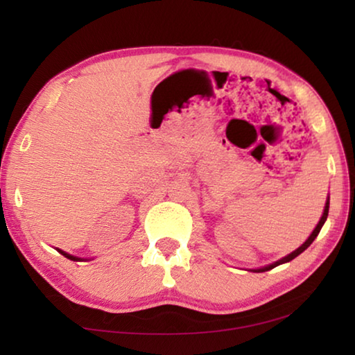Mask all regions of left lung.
<instances>
[{"instance_id":"left-lung-1","label":"left lung","mask_w":355,"mask_h":355,"mask_svg":"<svg viewBox=\"0 0 355 355\" xmlns=\"http://www.w3.org/2000/svg\"><path fill=\"white\" fill-rule=\"evenodd\" d=\"M327 214H329V199H327V202H326V207H324V213H322V216H321V219H320V222H318V225L315 227V230L311 232V235L309 236V239L307 241H305L302 245H300V248H297L296 250L294 252H291L290 255H286V257H284L282 258V260H279V261H275V263H272V264H268V266H264V268H260V269H252V271L254 272H264V271H269V269H272V268H275V266H279V264H284V263H288V261H291L293 258H296L297 255H300L302 254V252L309 248V245L315 241V238L318 236V233L321 232V228H322V225H324V222H326V219H327Z\"/></svg>"}]
</instances>
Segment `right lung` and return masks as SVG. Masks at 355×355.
I'll use <instances>...</instances> for the list:
<instances>
[{
  "instance_id": "right-lung-1",
  "label": "right lung",
  "mask_w": 355,
  "mask_h": 355,
  "mask_svg": "<svg viewBox=\"0 0 355 355\" xmlns=\"http://www.w3.org/2000/svg\"><path fill=\"white\" fill-rule=\"evenodd\" d=\"M59 250V249H58ZM61 252V254L64 255V257H67V258H70V260H73V261H81V258H78V257H73V255H70V254H65V252H62V250H59Z\"/></svg>"
}]
</instances>
